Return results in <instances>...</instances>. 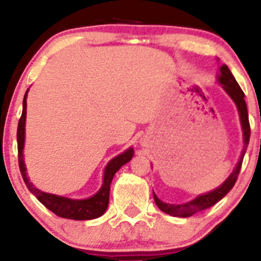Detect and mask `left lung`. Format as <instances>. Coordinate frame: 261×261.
Returning a JSON list of instances; mask_svg holds the SVG:
<instances>
[{
	"instance_id": "left-lung-1",
	"label": "left lung",
	"mask_w": 261,
	"mask_h": 261,
	"mask_svg": "<svg viewBox=\"0 0 261 261\" xmlns=\"http://www.w3.org/2000/svg\"><path fill=\"white\" fill-rule=\"evenodd\" d=\"M218 82L221 83V86L223 87L224 91L227 92V94H228L233 99V101L236 103L237 108H238L239 116H241V124H242V128H243V135H244V147H243V151H242L241 160H239L234 170L230 173V175L226 179V180H224L223 184H221L220 187L215 189V190L211 191V193L199 195L189 202L181 203V205H170V203L161 201V200L157 197V195L153 193L155 205L160 207L161 211L166 212V214L170 215V216L189 217V216H193V215L196 214V212H200L202 211V210L211 207V206H214L215 203L220 201L221 199H223V197L229 193V190L234 187L237 179H238L239 172H241V168H242V162H243L245 151H247L248 143H249V139H250V125H249V118H248L247 104H245V100H244V92L242 91V88L239 87L238 83H237L236 79L233 77V74L229 71V68L227 67V65L221 66L220 74H218Z\"/></svg>"
}]
</instances>
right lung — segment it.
Returning a JSON list of instances; mask_svg holds the SVG:
<instances>
[{
  "instance_id": "right-lung-1",
  "label": "right lung",
  "mask_w": 261,
  "mask_h": 261,
  "mask_svg": "<svg viewBox=\"0 0 261 261\" xmlns=\"http://www.w3.org/2000/svg\"><path fill=\"white\" fill-rule=\"evenodd\" d=\"M28 93V91H27ZM27 93L23 99V112L20 116L19 122H18L17 130V142H18V162H19V169L22 173L23 180H24L27 188L29 189L32 194L37 196V199L40 201L46 208L53 211L56 216L68 218V220L76 221H85L93 220V218L100 217L106 212V210L109 205V191L110 184L115 175V173L121 168V166L130 162L134 155V149L128 148L124 153L119 154L118 157L113 158L108 163L106 170H104V180L100 190L95 194L94 196L89 197L86 200H72L68 197L53 195V194L43 193L39 189L34 188V185L29 181L27 178L25 173V164L23 160V147H24V126H25V115H27Z\"/></svg>"
}]
</instances>
